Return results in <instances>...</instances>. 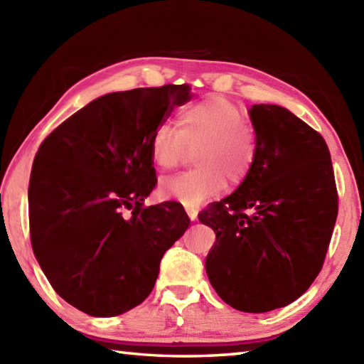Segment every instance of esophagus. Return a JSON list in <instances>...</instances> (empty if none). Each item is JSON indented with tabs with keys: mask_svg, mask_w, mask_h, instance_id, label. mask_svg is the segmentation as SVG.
I'll return each instance as SVG.
<instances>
[{
	"mask_svg": "<svg viewBox=\"0 0 364 364\" xmlns=\"http://www.w3.org/2000/svg\"><path fill=\"white\" fill-rule=\"evenodd\" d=\"M186 213H188V215H189V219L194 222L196 219H197V214H198V211H197V208L196 206H191V205H188L186 206Z\"/></svg>",
	"mask_w": 364,
	"mask_h": 364,
	"instance_id": "34e87169",
	"label": "esophagus"
}]
</instances>
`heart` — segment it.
<instances>
[{
    "label": "heart",
    "instance_id": "1",
    "mask_svg": "<svg viewBox=\"0 0 364 364\" xmlns=\"http://www.w3.org/2000/svg\"><path fill=\"white\" fill-rule=\"evenodd\" d=\"M257 131L242 107L222 95H210L178 112L175 127L161 123L150 137V156L159 168H175L194 154L196 168L159 181V192L194 206L230 186L244 183L258 158Z\"/></svg>",
    "mask_w": 364,
    "mask_h": 364
}]
</instances>
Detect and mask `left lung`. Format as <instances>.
<instances>
[{
	"instance_id": "obj_1",
	"label": "left lung",
	"mask_w": 364,
	"mask_h": 364,
	"mask_svg": "<svg viewBox=\"0 0 364 364\" xmlns=\"http://www.w3.org/2000/svg\"><path fill=\"white\" fill-rule=\"evenodd\" d=\"M249 114L259 149L252 173L198 220L215 233L206 274L219 297L239 311L266 313L299 299L319 275L338 191L318 131L277 105Z\"/></svg>"
}]
</instances>
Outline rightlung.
<instances>
[{"mask_svg": "<svg viewBox=\"0 0 364 364\" xmlns=\"http://www.w3.org/2000/svg\"><path fill=\"white\" fill-rule=\"evenodd\" d=\"M189 84L114 92L90 102L38 146L29 178L31 245L53 289L95 318L149 297L159 262L184 231L181 203L145 206L156 186L150 137Z\"/></svg>", "mask_w": 364, "mask_h": 364, "instance_id": "right-lung-1", "label": "right lung"}]
</instances>
